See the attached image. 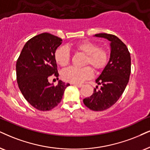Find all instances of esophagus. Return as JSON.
Returning a JSON list of instances; mask_svg holds the SVG:
<instances>
[{
  "instance_id": "1",
  "label": "esophagus",
  "mask_w": 150,
  "mask_h": 150,
  "mask_svg": "<svg viewBox=\"0 0 150 150\" xmlns=\"http://www.w3.org/2000/svg\"><path fill=\"white\" fill-rule=\"evenodd\" d=\"M73 84L74 85V86L79 87V88H81V87L83 86V84Z\"/></svg>"
}]
</instances>
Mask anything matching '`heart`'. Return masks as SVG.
Listing matches in <instances>:
<instances>
[{
	"label": "heart",
	"instance_id": "1",
	"mask_svg": "<svg viewBox=\"0 0 150 150\" xmlns=\"http://www.w3.org/2000/svg\"><path fill=\"white\" fill-rule=\"evenodd\" d=\"M77 51L86 54L85 65L90 64L96 71H100L105 67L109 60L107 51L104 48L98 47L93 42L89 41H84L79 42L75 45ZM54 58L59 65L66 66L71 61V53L69 49L66 46L60 47L56 50ZM93 71L89 66L77 69L75 67H69L64 69L62 72V77L64 80L73 84H78L91 78Z\"/></svg>",
	"mask_w": 150,
	"mask_h": 150
}]
</instances>
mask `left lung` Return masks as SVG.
Instances as JSON below:
<instances>
[{
    "label": "left lung",
    "mask_w": 150,
    "mask_h": 150,
    "mask_svg": "<svg viewBox=\"0 0 150 150\" xmlns=\"http://www.w3.org/2000/svg\"><path fill=\"white\" fill-rule=\"evenodd\" d=\"M94 37L110 41V58L100 76L96 79L98 86L93 93L83 102L88 109L100 111L109 109L120 98L129 82L131 73V57L126 45L116 36L100 33Z\"/></svg>",
    "instance_id": "1"
}]
</instances>
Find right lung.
<instances>
[{"label": "right lung", "mask_w": 150, "mask_h": 150, "mask_svg": "<svg viewBox=\"0 0 150 150\" xmlns=\"http://www.w3.org/2000/svg\"><path fill=\"white\" fill-rule=\"evenodd\" d=\"M61 38L44 33L28 40L16 62V80L21 92L35 109L49 111L61 102L69 84L62 80L57 86L48 81L53 75L57 77V65L54 58Z\"/></svg>", "instance_id": "add662e5"}]
</instances>
